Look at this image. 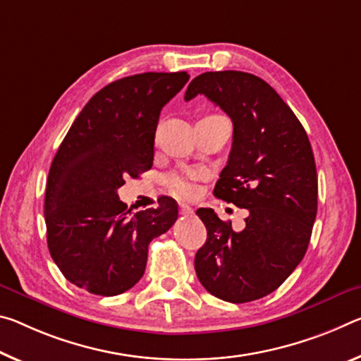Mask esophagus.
Returning <instances> with one entry per match:
<instances>
[{
	"label": "esophagus",
	"instance_id": "esophagus-1",
	"mask_svg": "<svg viewBox=\"0 0 361 361\" xmlns=\"http://www.w3.org/2000/svg\"><path fill=\"white\" fill-rule=\"evenodd\" d=\"M180 214L181 215H192L194 214V210H192V207H190V205H186V204H180Z\"/></svg>",
	"mask_w": 361,
	"mask_h": 361
}]
</instances>
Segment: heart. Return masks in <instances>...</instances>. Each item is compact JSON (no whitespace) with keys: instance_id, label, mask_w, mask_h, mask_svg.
Instances as JSON below:
<instances>
[{"instance_id":"obj_1","label":"heart","mask_w":361,"mask_h":361,"mask_svg":"<svg viewBox=\"0 0 361 361\" xmlns=\"http://www.w3.org/2000/svg\"><path fill=\"white\" fill-rule=\"evenodd\" d=\"M210 117H219V116H209L205 118H210ZM196 176L194 171H173V173H170L165 176V185L169 186V190L176 194L178 197H190L192 191H194V186H192V178Z\"/></svg>"}]
</instances>
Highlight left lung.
<instances>
[{
  "label": "left lung",
  "instance_id": "8db88e82",
  "mask_svg": "<svg viewBox=\"0 0 361 361\" xmlns=\"http://www.w3.org/2000/svg\"><path fill=\"white\" fill-rule=\"evenodd\" d=\"M197 94L233 120L231 152L214 194L249 215L244 230L234 231L212 209H197L207 241L194 268L212 295L244 304L278 289L304 259L318 205L314 157L299 118L265 80L205 72L185 99Z\"/></svg>",
  "mask_w": 361,
  "mask_h": 361
}]
</instances>
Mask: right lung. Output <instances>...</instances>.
Wrapping results in <instances>:
<instances>
[{
  "mask_svg": "<svg viewBox=\"0 0 361 361\" xmlns=\"http://www.w3.org/2000/svg\"><path fill=\"white\" fill-rule=\"evenodd\" d=\"M188 80L186 72H146L109 83L56 152L44 194L48 249L66 279L91 294L133 288L149 243L178 219L175 199L160 196L157 209L131 214L117 190L152 167L160 111Z\"/></svg>",
  "mask_w": 361,
  "mask_h": 361,
  "instance_id": "right-lung-1",
  "label": "right lung"
}]
</instances>
